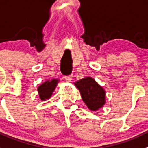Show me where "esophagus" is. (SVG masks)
I'll return each instance as SVG.
<instances>
[{"label": "esophagus", "instance_id": "obj_1", "mask_svg": "<svg viewBox=\"0 0 148 148\" xmlns=\"http://www.w3.org/2000/svg\"><path fill=\"white\" fill-rule=\"evenodd\" d=\"M73 79V75H66L65 79L67 82H70Z\"/></svg>", "mask_w": 148, "mask_h": 148}]
</instances>
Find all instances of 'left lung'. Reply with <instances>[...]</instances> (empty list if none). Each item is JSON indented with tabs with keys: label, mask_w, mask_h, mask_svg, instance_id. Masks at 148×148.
I'll list each match as a JSON object with an SVG mask.
<instances>
[{
	"label": "left lung",
	"mask_w": 148,
	"mask_h": 148,
	"mask_svg": "<svg viewBox=\"0 0 148 148\" xmlns=\"http://www.w3.org/2000/svg\"><path fill=\"white\" fill-rule=\"evenodd\" d=\"M82 101L91 110H97L105 103V91L91 77L80 79L75 83Z\"/></svg>",
	"instance_id": "obj_1"
}]
</instances>
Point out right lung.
<instances>
[{
    "label": "right lung",
    "instance_id": "add662e5",
    "mask_svg": "<svg viewBox=\"0 0 148 148\" xmlns=\"http://www.w3.org/2000/svg\"><path fill=\"white\" fill-rule=\"evenodd\" d=\"M57 83V80L53 79V80H51L50 82H45V83H43L42 85L39 86L38 88V91L40 98L42 101H45L46 99L50 98V97L53 93V91H54Z\"/></svg>",
    "mask_w": 148,
    "mask_h": 148
}]
</instances>
